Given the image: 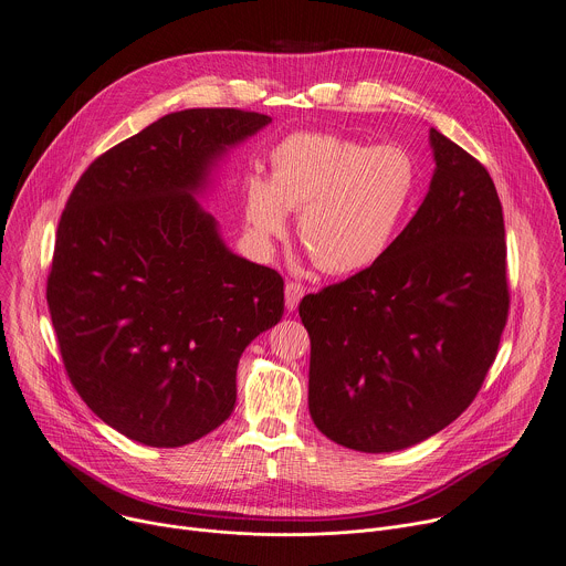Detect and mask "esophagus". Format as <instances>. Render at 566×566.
<instances>
[{"instance_id":"1","label":"esophagus","mask_w":566,"mask_h":566,"mask_svg":"<svg viewBox=\"0 0 566 566\" xmlns=\"http://www.w3.org/2000/svg\"><path fill=\"white\" fill-rule=\"evenodd\" d=\"M304 295V286L300 282H286V289H284V297H286V310L289 312H295L297 304Z\"/></svg>"}]
</instances>
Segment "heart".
Here are the masks:
<instances>
[{
  "label": "heart",
  "mask_w": 566,
  "mask_h": 566,
  "mask_svg": "<svg viewBox=\"0 0 566 566\" xmlns=\"http://www.w3.org/2000/svg\"><path fill=\"white\" fill-rule=\"evenodd\" d=\"M418 182V163L403 146L293 133L271 153V180H245L243 214L252 234L269 241L284 234L286 210L300 212L297 237L314 264L349 275L388 252Z\"/></svg>",
  "instance_id": "b5f03b06"
}]
</instances>
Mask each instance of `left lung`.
Masks as SVG:
<instances>
[{"mask_svg": "<svg viewBox=\"0 0 566 566\" xmlns=\"http://www.w3.org/2000/svg\"><path fill=\"white\" fill-rule=\"evenodd\" d=\"M429 137V193L388 252L300 302L312 420L366 453L451 424L481 390L510 310L496 187L465 148L436 128Z\"/></svg>", "mask_w": 566, "mask_h": 566, "instance_id": "1", "label": "left lung"}]
</instances>
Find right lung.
Masks as SVG:
<instances>
[{
	"label": "right lung",
	"mask_w": 566,
	"mask_h": 566,
	"mask_svg": "<svg viewBox=\"0 0 566 566\" xmlns=\"http://www.w3.org/2000/svg\"><path fill=\"white\" fill-rule=\"evenodd\" d=\"M269 124L237 108L165 115L98 156L67 198L51 323L81 399L135 442L182 447L221 427L243 349L284 314L282 275L234 254L193 198Z\"/></svg>",
	"instance_id": "obj_1"
}]
</instances>
